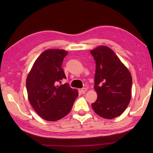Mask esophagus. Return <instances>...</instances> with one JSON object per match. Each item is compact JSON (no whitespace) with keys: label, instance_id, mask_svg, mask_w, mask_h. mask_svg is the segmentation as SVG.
Returning <instances> with one entry per match:
<instances>
[{"label":"esophagus","instance_id":"esophagus-1","mask_svg":"<svg viewBox=\"0 0 153 153\" xmlns=\"http://www.w3.org/2000/svg\"><path fill=\"white\" fill-rule=\"evenodd\" d=\"M86 91H87V89L86 88H83L80 90V92H81V93H82V94H84V93Z\"/></svg>","mask_w":153,"mask_h":153}]
</instances>
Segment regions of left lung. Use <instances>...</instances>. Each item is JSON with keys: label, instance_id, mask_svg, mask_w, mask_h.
I'll return each instance as SVG.
<instances>
[{"label": "left lung", "instance_id": "1", "mask_svg": "<svg viewBox=\"0 0 153 153\" xmlns=\"http://www.w3.org/2000/svg\"><path fill=\"white\" fill-rule=\"evenodd\" d=\"M90 53L96 62L94 88L98 95L92 107L101 117H117L124 112L131 100L130 72L107 46H98Z\"/></svg>", "mask_w": 153, "mask_h": 153}]
</instances>
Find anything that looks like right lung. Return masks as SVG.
Instances as JSON below:
<instances>
[{
    "mask_svg": "<svg viewBox=\"0 0 153 153\" xmlns=\"http://www.w3.org/2000/svg\"><path fill=\"white\" fill-rule=\"evenodd\" d=\"M63 49H48L35 61L26 79L28 100L43 120L55 121L68 114L78 96L68 84L57 85L66 78L62 63L67 55Z\"/></svg>",
    "mask_w": 153,
    "mask_h": 153,
    "instance_id": "1",
    "label": "right lung"
}]
</instances>
